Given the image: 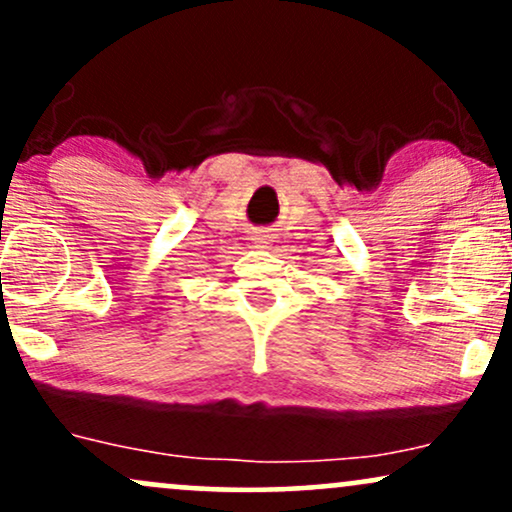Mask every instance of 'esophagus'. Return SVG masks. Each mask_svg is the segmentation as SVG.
Segmentation results:
<instances>
[{
    "mask_svg": "<svg viewBox=\"0 0 512 512\" xmlns=\"http://www.w3.org/2000/svg\"><path fill=\"white\" fill-rule=\"evenodd\" d=\"M255 245H260V248H264V245H269V243H267V238L260 236V238H255Z\"/></svg>",
    "mask_w": 512,
    "mask_h": 512,
    "instance_id": "34e87169",
    "label": "esophagus"
}]
</instances>
